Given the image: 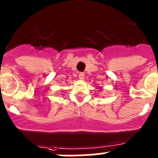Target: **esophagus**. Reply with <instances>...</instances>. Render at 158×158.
I'll return each instance as SVG.
<instances>
[{
    "label": "esophagus",
    "mask_w": 158,
    "mask_h": 158,
    "mask_svg": "<svg viewBox=\"0 0 158 158\" xmlns=\"http://www.w3.org/2000/svg\"><path fill=\"white\" fill-rule=\"evenodd\" d=\"M84 78H85L84 73H79V79H80V80H84Z\"/></svg>",
    "instance_id": "esophagus-1"
}]
</instances>
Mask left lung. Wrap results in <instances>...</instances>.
I'll return each mask as SVG.
<instances>
[{
	"label": "left lung",
	"mask_w": 158,
	"mask_h": 158,
	"mask_svg": "<svg viewBox=\"0 0 158 158\" xmlns=\"http://www.w3.org/2000/svg\"><path fill=\"white\" fill-rule=\"evenodd\" d=\"M100 88H101V87H100Z\"/></svg>",
	"instance_id": "obj_1"
}]
</instances>
